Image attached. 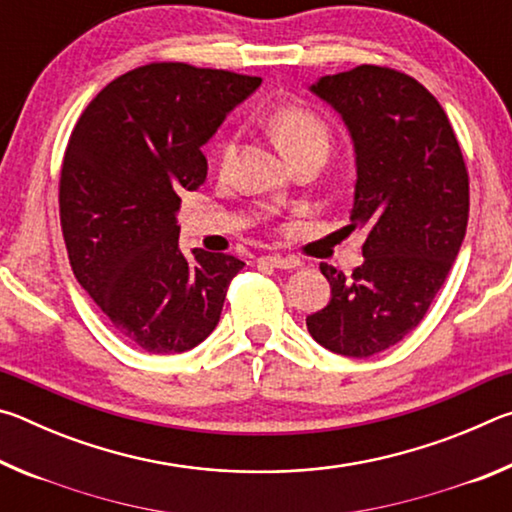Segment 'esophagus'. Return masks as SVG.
<instances>
[{"instance_id":"obj_1","label":"esophagus","mask_w":512,"mask_h":512,"mask_svg":"<svg viewBox=\"0 0 512 512\" xmlns=\"http://www.w3.org/2000/svg\"><path fill=\"white\" fill-rule=\"evenodd\" d=\"M257 264L271 266V268H296V259L291 257H282V255H262L257 259Z\"/></svg>"}]
</instances>
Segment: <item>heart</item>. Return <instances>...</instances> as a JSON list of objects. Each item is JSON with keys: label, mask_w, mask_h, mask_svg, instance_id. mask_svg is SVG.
<instances>
[{"label": "heart", "mask_w": 512, "mask_h": 512, "mask_svg": "<svg viewBox=\"0 0 512 512\" xmlns=\"http://www.w3.org/2000/svg\"><path fill=\"white\" fill-rule=\"evenodd\" d=\"M268 128L275 137L277 146L282 153L293 162L302 158V155L329 149V128L316 112L300 106H284L277 108L271 119H268ZM235 137L221 142L219 149V169L225 171L230 167L232 158H235Z\"/></svg>", "instance_id": "heart-1"}]
</instances>
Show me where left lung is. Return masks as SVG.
Segmentation results:
<instances>
[{
    "mask_svg": "<svg viewBox=\"0 0 512 512\" xmlns=\"http://www.w3.org/2000/svg\"><path fill=\"white\" fill-rule=\"evenodd\" d=\"M339 112L354 144L357 183L348 230H363V264H320L327 307L307 316L314 341L366 359L420 325L461 250L470 180L436 97L411 76L359 65L309 88Z\"/></svg>",
    "mask_w": 512,
    "mask_h": 512,
    "instance_id": "8db88e82",
    "label": "left lung"
}]
</instances>
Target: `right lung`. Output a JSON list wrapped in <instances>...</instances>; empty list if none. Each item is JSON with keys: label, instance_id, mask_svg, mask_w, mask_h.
Wrapping results in <instances>:
<instances>
[{"label": "right lung", "instance_id": "obj_1", "mask_svg": "<svg viewBox=\"0 0 512 512\" xmlns=\"http://www.w3.org/2000/svg\"><path fill=\"white\" fill-rule=\"evenodd\" d=\"M262 79L151 63L90 101L60 171V225L81 287L128 343L149 354L196 348L221 318L244 262L178 246L180 196L205 183L201 146Z\"/></svg>", "mask_w": 512, "mask_h": 512}]
</instances>
